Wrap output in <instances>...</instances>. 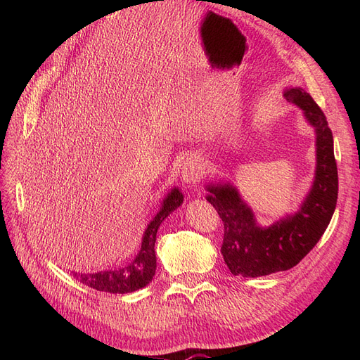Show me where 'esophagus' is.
Masks as SVG:
<instances>
[{"mask_svg":"<svg viewBox=\"0 0 360 360\" xmlns=\"http://www.w3.org/2000/svg\"><path fill=\"white\" fill-rule=\"evenodd\" d=\"M204 174V168L200 163V160L189 158L186 162L183 163V168H181V177L186 183H195L198 181Z\"/></svg>","mask_w":360,"mask_h":360,"instance_id":"obj_1","label":"esophagus"}]
</instances>
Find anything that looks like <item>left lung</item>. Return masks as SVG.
<instances>
[{"label": "left lung", "instance_id": "1", "mask_svg": "<svg viewBox=\"0 0 360 360\" xmlns=\"http://www.w3.org/2000/svg\"><path fill=\"white\" fill-rule=\"evenodd\" d=\"M285 99L302 108L317 134V169L309 195L296 214L261 228L230 184L209 186L212 202L224 222L221 252L236 276L257 278L299 264L328 228L338 198V168L333 136L320 106L302 89H290Z\"/></svg>", "mask_w": 360, "mask_h": 360}]
</instances>
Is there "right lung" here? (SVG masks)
Masks as SVG:
<instances>
[{"mask_svg": "<svg viewBox=\"0 0 360 360\" xmlns=\"http://www.w3.org/2000/svg\"><path fill=\"white\" fill-rule=\"evenodd\" d=\"M183 202V195L179 189H172L168 197L163 200L160 212L153 217L147 226V230L141 243V250L132 263L114 270L97 271L91 275H76L82 284L89 285L94 290L106 291V292H132L139 288H144L148 282L153 279L156 271V254H155V242L156 233L160 224L165 221V217L177 209Z\"/></svg>", "mask_w": 360, "mask_h": 360, "instance_id": "1", "label": "right lung"}]
</instances>
